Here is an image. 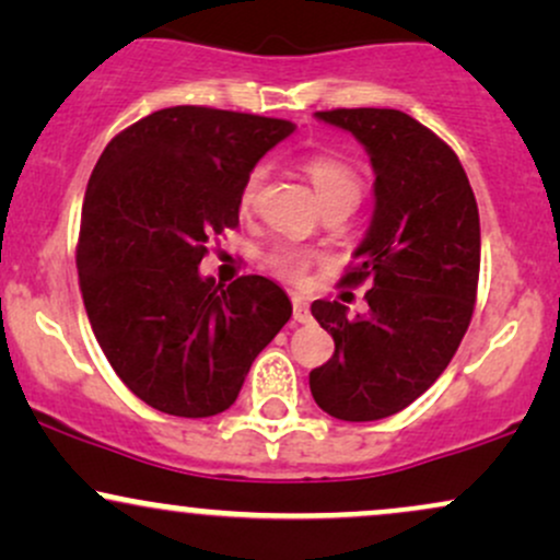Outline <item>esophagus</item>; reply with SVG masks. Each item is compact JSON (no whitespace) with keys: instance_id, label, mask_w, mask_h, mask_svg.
<instances>
[{"instance_id":"1","label":"esophagus","mask_w":560,"mask_h":560,"mask_svg":"<svg viewBox=\"0 0 560 560\" xmlns=\"http://www.w3.org/2000/svg\"><path fill=\"white\" fill-rule=\"evenodd\" d=\"M292 307H294V320L298 324H311V302H307L302 294H292Z\"/></svg>"}]
</instances>
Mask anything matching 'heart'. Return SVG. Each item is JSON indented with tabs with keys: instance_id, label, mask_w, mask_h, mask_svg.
<instances>
[{
	"instance_id": "heart-1",
	"label": "heart",
	"mask_w": 560,
	"mask_h": 560,
	"mask_svg": "<svg viewBox=\"0 0 560 560\" xmlns=\"http://www.w3.org/2000/svg\"><path fill=\"white\" fill-rule=\"evenodd\" d=\"M302 168H305L313 189H316V195L324 205L339 202V199L358 205V199H361V178H358V173L352 171V165L339 155H331V152H313V155L302 160ZM262 182H266V168H253L247 173V178H244L240 189L242 210L255 208V202H258L260 197ZM311 262H313L311 249L294 247V244H276V247L268 249L266 255V266L271 268L279 279H287V281L305 279Z\"/></svg>"
}]
</instances>
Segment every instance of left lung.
I'll list each match as a JSON object with an SVG mask.
<instances>
[{"label": "left lung", "instance_id": "1", "mask_svg": "<svg viewBox=\"0 0 560 560\" xmlns=\"http://www.w3.org/2000/svg\"><path fill=\"white\" fill-rule=\"evenodd\" d=\"M365 147L374 215L342 284H361L369 313L316 300L311 313L334 355L311 371L313 400L339 421H378L421 397L471 324L479 284V210L458 155L400 110L316 113Z\"/></svg>", "mask_w": 560, "mask_h": 560}]
</instances>
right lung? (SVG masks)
Masks as SVG:
<instances>
[{
	"label": "right lung",
	"mask_w": 560,
	"mask_h": 560,
	"mask_svg": "<svg viewBox=\"0 0 560 560\" xmlns=\"http://www.w3.org/2000/svg\"><path fill=\"white\" fill-rule=\"evenodd\" d=\"M294 124L165 107L120 131L83 197L75 266L102 352L139 400L182 419L231 408L249 365L292 316L266 276L215 284L208 242L240 223L247 173Z\"/></svg>",
	"instance_id": "right-lung-1"
}]
</instances>
